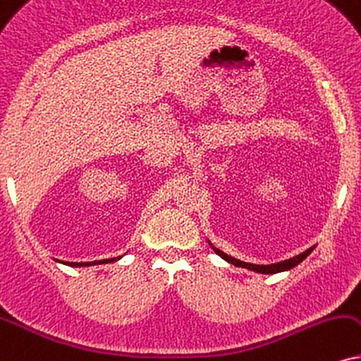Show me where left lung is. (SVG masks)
<instances>
[{"label": "left lung", "mask_w": 361, "mask_h": 361, "mask_svg": "<svg viewBox=\"0 0 361 361\" xmlns=\"http://www.w3.org/2000/svg\"><path fill=\"white\" fill-rule=\"evenodd\" d=\"M212 249H214V252H217V255H219L221 257H224L226 261L231 262V264L241 266V268H247V269L256 271V273H262V274L281 273V271H288V269L295 268V266L300 264V262L303 261L305 257L308 256L311 251H313V247H311V249H308V251H305V252H301V255L291 257V259H286V261H281V262H276V264H251V262H243V261H239V259H234V257L228 256V255H226V252L219 251V249L214 247V246H212Z\"/></svg>", "instance_id": "8db88e82"}]
</instances>
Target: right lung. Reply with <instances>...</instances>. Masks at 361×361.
Listing matches in <instances>:
<instances>
[{
  "label": "right lung",
  "instance_id": "add662e5",
  "mask_svg": "<svg viewBox=\"0 0 361 361\" xmlns=\"http://www.w3.org/2000/svg\"><path fill=\"white\" fill-rule=\"evenodd\" d=\"M120 257H114V259H104V261H93V262H66L68 266H92V264H102V262H114Z\"/></svg>",
  "mask_w": 361,
  "mask_h": 361
}]
</instances>
